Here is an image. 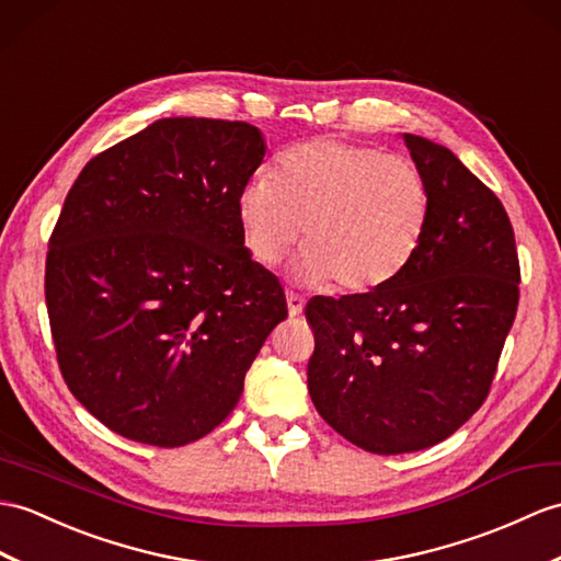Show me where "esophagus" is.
Returning <instances> with one entry per match:
<instances>
[{"mask_svg": "<svg viewBox=\"0 0 561 561\" xmlns=\"http://www.w3.org/2000/svg\"><path fill=\"white\" fill-rule=\"evenodd\" d=\"M286 306H289V316H291V318H296V316H301V312H304L306 298H304V296H298V294H294V291H286Z\"/></svg>", "mask_w": 561, "mask_h": 561, "instance_id": "obj_1", "label": "esophagus"}]
</instances>
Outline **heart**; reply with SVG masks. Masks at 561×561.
<instances>
[{"label":"heart","instance_id":"heart-1","mask_svg":"<svg viewBox=\"0 0 561 561\" xmlns=\"http://www.w3.org/2000/svg\"><path fill=\"white\" fill-rule=\"evenodd\" d=\"M433 213L421 169L380 148L342 138H312L286 150L275 169L239 193L245 251L275 265L301 237V275L334 282L344 294L392 284L419 253Z\"/></svg>","mask_w":561,"mask_h":561}]
</instances>
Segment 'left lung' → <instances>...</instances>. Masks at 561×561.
Segmentation results:
<instances>
[{
    "label": "left lung",
    "mask_w": 561,
    "mask_h": 561,
    "mask_svg": "<svg viewBox=\"0 0 561 561\" xmlns=\"http://www.w3.org/2000/svg\"><path fill=\"white\" fill-rule=\"evenodd\" d=\"M403 142L433 198L419 253L382 289L306 306L310 399L373 454L433 447L483 407L518 306L514 229L497 195L445 146Z\"/></svg>",
    "instance_id": "obj_1"
}]
</instances>
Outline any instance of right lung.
<instances>
[{"instance_id": "add662e5", "label": "right lung", "mask_w": 561, "mask_h": 561, "mask_svg": "<svg viewBox=\"0 0 561 561\" xmlns=\"http://www.w3.org/2000/svg\"><path fill=\"white\" fill-rule=\"evenodd\" d=\"M245 122L174 116L95 154L49 237L45 301L71 394L126 439L181 447L227 419L289 310L245 251Z\"/></svg>"}]
</instances>
